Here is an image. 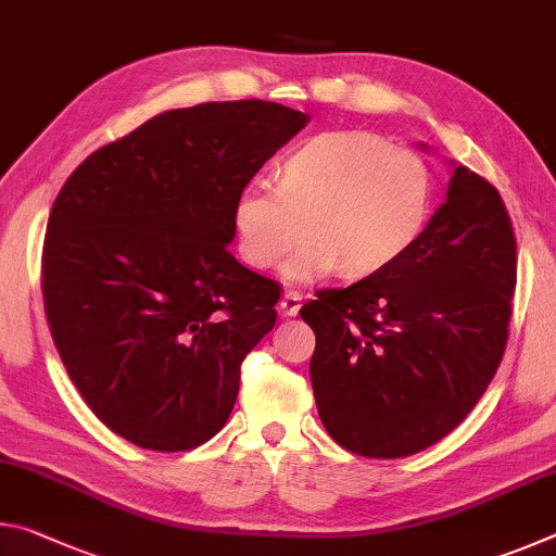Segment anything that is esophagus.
Instances as JSON below:
<instances>
[{
	"mask_svg": "<svg viewBox=\"0 0 556 556\" xmlns=\"http://www.w3.org/2000/svg\"><path fill=\"white\" fill-rule=\"evenodd\" d=\"M279 306H281V314H285V316H296L299 308H301V294L294 289L285 291V296H281Z\"/></svg>",
	"mask_w": 556,
	"mask_h": 556,
	"instance_id": "obj_1",
	"label": "esophagus"
}]
</instances>
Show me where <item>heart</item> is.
I'll return each instance as SVG.
<instances>
[{
    "label": "heart",
    "mask_w": 556,
    "mask_h": 556,
    "mask_svg": "<svg viewBox=\"0 0 556 556\" xmlns=\"http://www.w3.org/2000/svg\"><path fill=\"white\" fill-rule=\"evenodd\" d=\"M431 211V176L417 152L365 129L318 131L277 164V186L250 181L232 205L242 260L279 265L312 232L285 275L314 281L341 269L368 277L417 244Z\"/></svg>",
    "instance_id": "heart-1"
}]
</instances>
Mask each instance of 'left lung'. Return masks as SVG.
Segmentation results:
<instances>
[{
	"label": "left lung",
	"instance_id": "obj_1",
	"mask_svg": "<svg viewBox=\"0 0 556 556\" xmlns=\"http://www.w3.org/2000/svg\"><path fill=\"white\" fill-rule=\"evenodd\" d=\"M517 242L497 188L466 166L392 267L301 306L314 397L336 444L402 458L451 434L483 397L510 336Z\"/></svg>",
	"mask_w": 556,
	"mask_h": 556
}]
</instances>
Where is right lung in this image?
<instances>
[{
  "mask_svg": "<svg viewBox=\"0 0 556 556\" xmlns=\"http://www.w3.org/2000/svg\"><path fill=\"white\" fill-rule=\"evenodd\" d=\"M306 122L265 100L168 110L92 152L55 195L46 318L68 378L117 437L172 454L228 421L281 294L230 255L232 205Z\"/></svg>",
  "mask_w": 556,
  "mask_h": 556,
  "instance_id": "right-lung-1",
  "label": "right lung"
}]
</instances>
